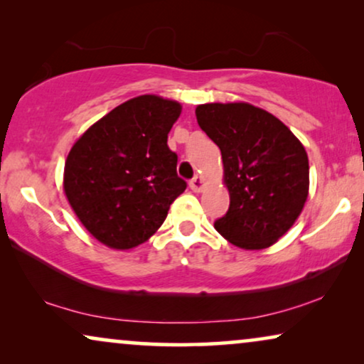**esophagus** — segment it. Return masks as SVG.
I'll use <instances>...</instances> for the list:
<instances>
[{
	"label": "esophagus",
	"mask_w": 364,
	"mask_h": 364,
	"mask_svg": "<svg viewBox=\"0 0 364 364\" xmlns=\"http://www.w3.org/2000/svg\"><path fill=\"white\" fill-rule=\"evenodd\" d=\"M191 188L193 192H200L202 188H203V181H202V177L200 176H196L191 181Z\"/></svg>",
	"instance_id": "obj_1"
}]
</instances>
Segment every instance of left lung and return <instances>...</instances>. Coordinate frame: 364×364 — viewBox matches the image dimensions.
<instances>
[{
	"mask_svg": "<svg viewBox=\"0 0 364 364\" xmlns=\"http://www.w3.org/2000/svg\"><path fill=\"white\" fill-rule=\"evenodd\" d=\"M197 122L222 152L230 207L217 232L262 250L285 235L303 210L310 167L301 142L273 114L247 102L202 104Z\"/></svg>",
	"mask_w": 364,
	"mask_h": 364,
	"instance_id": "obj_1",
	"label": "left lung"
}]
</instances>
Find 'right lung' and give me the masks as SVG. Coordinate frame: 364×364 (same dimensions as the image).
<instances>
[{"label": "right lung", "mask_w": 364, "mask_h": 364, "mask_svg": "<svg viewBox=\"0 0 364 364\" xmlns=\"http://www.w3.org/2000/svg\"><path fill=\"white\" fill-rule=\"evenodd\" d=\"M181 104L152 94L121 104L74 144L64 192L84 227L104 245L127 250L149 240L187 188L167 136Z\"/></svg>", "instance_id": "1"}]
</instances>
